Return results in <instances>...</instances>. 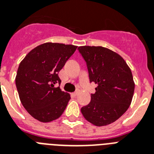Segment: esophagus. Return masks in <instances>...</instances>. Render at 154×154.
<instances>
[{"mask_svg":"<svg viewBox=\"0 0 154 154\" xmlns=\"http://www.w3.org/2000/svg\"><path fill=\"white\" fill-rule=\"evenodd\" d=\"M71 96H72V97H77V92H73V93H71Z\"/></svg>","mask_w":154,"mask_h":154,"instance_id":"34e87169","label":"esophagus"}]
</instances>
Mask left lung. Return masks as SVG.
<instances>
[{"instance_id":"1","label":"left lung","mask_w":154,"mask_h":154,"mask_svg":"<svg viewBox=\"0 0 154 154\" xmlns=\"http://www.w3.org/2000/svg\"><path fill=\"white\" fill-rule=\"evenodd\" d=\"M77 50L86 62L90 82L97 85L81 113L95 126L111 124L131 105L134 91L131 69L119 54L105 47L84 46Z\"/></svg>"}]
</instances>
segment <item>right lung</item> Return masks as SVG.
<instances>
[{
    "instance_id": "add662e5",
    "label": "right lung",
    "mask_w": 154,
    "mask_h": 154,
    "mask_svg": "<svg viewBox=\"0 0 154 154\" xmlns=\"http://www.w3.org/2000/svg\"><path fill=\"white\" fill-rule=\"evenodd\" d=\"M77 47L46 42L27 54L19 66L16 85L24 108L37 120L48 122L64 112L70 95L62 92L58 73Z\"/></svg>"
}]
</instances>
